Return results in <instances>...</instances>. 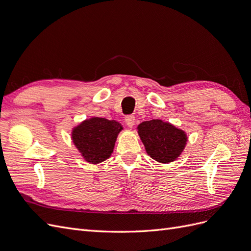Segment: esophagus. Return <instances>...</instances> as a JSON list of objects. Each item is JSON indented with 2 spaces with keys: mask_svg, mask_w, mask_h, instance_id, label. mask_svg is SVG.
<instances>
[{
  "mask_svg": "<svg viewBox=\"0 0 251 251\" xmlns=\"http://www.w3.org/2000/svg\"><path fill=\"white\" fill-rule=\"evenodd\" d=\"M126 124L128 127H133L135 125V117L132 115H128L126 117Z\"/></svg>",
  "mask_w": 251,
  "mask_h": 251,
  "instance_id": "obj_1",
  "label": "esophagus"
}]
</instances>
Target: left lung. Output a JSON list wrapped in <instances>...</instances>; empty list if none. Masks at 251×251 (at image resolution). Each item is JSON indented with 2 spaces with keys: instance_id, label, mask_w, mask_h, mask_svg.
Returning a JSON list of instances; mask_svg holds the SVG:
<instances>
[{
  "instance_id": "left-lung-1",
  "label": "left lung",
  "mask_w": 251,
  "mask_h": 251,
  "mask_svg": "<svg viewBox=\"0 0 251 251\" xmlns=\"http://www.w3.org/2000/svg\"><path fill=\"white\" fill-rule=\"evenodd\" d=\"M137 130L148 155L160 163L176 160L187 142L184 131L160 119L143 121Z\"/></svg>"
}]
</instances>
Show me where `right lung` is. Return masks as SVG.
I'll return each instance as SVG.
<instances>
[{"label":"right lung","instance_id":"obj_1","mask_svg":"<svg viewBox=\"0 0 251 251\" xmlns=\"http://www.w3.org/2000/svg\"><path fill=\"white\" fill-rule=\"evenodd\" d=\"M121 130L116 120L91 117L73 127L71 138L85 161L98 164L110 158Z\"/></svg>","mask_w":251,"mask_h":251}]
</instances>
